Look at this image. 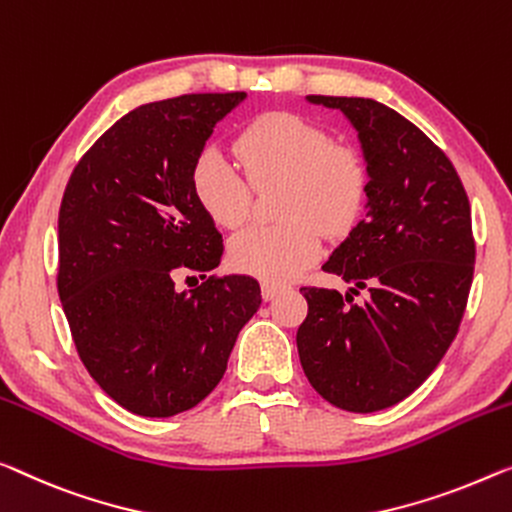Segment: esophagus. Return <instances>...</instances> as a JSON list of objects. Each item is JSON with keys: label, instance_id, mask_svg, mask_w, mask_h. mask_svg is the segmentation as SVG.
Masks as SVG:
<instances>
[{"label": "esophagus", "instance_id": "1", "mask_svg": "<svg viewBox=\"0 0 512 512\" xmlns=\"http://www.w3.org/2000/svg\"><path fill=\"white\" fill-rule=\"evenodd\" d=\"M285 285H276V282H262V299L264 301H273L278 294L285 292Z\"/></svg>", "mask_w": 512, "mask_h": 512}]
</instances>
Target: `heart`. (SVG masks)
<instances>
[{
  "instance_id": "b5f03b06",
  "label": "heart",
  "mask_w": 512,
  "mask_h": 512,
  "mask_svg": "<svg viewBox=\"0 0 512 512\" xmlns=\"http://www.w3.org/2000/svg\"><path fill=\"white\" fill-rule=\"evenodd\" d=\"M243 167L236 172L216 151L193 167V193L220 227L236 230L253 213L255 190L280 186L285 223L236 234L230 262L264 282H287L322 253V232L342 236L356 225L368 200L370 172L361 151L333 142L322 126L292 112L257 117L234 144Z\"/></svg>"
}]
</instances>
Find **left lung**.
I'll list each match as a JSON object with an SVG mask.
<instances>
[{
	"instance_id": "left-lung-1",
	"label": "left lung",
	"mask_w": 512,
	"mask_h": 512,
	"mask_svg": "<svg viewBox=\"0 0 512 512\" xmlns=\"http://www.w3.org/2000/svg\"><path fill=\"white\" fill-rule=\"evenodd\" d=\"M352 121L370 186L365 216L322 269L352 289L301 287L303 372L333 407H393L432 375L460 329L474 280L471 207L437 144L372 98L308 96ZM358 288L371 296L353 303Z\"/></svg>"
}]
</instances>
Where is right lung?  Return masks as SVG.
<instances>
[{
	"mask_svg": "<svg viewBox=\"0 0 512 512\" xmlns=\"http://www.w3.org/2000/svg\"><path fill=\"white\" fill-rule=\"evenodd\" d=\"M243 98L140 105L98 137L61 197L57 289L75 349L137 416L167 418L207 398L262 303L255 278H207L223 236L193 193L195 160ZM190 270L205 282L179 293L176 278Z\"/></svg>",
	"mask_w": 512,
	"mask_h": 512,
	"instance_id": "obj_1",
	"label": "right lung"
}]
</instances>
